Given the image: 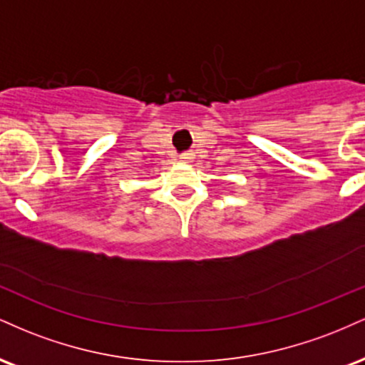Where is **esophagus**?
Instances as JSON below:
<instances>
[{"mask_svg": "<svg viewBox=\"0 0 365 365\" xmlns=\"http://www.w3.org/2000/svg\"><path fill=\"white\" fill-rule=\"evenodd\" d=\"M180 159H182V161H187V159H190V156H188V154H182Z\"/></svg>", "mask_w": 365, "mask_h": 365, "instance_id": "34e87169", "label": "esophagus"}]
</instances>
